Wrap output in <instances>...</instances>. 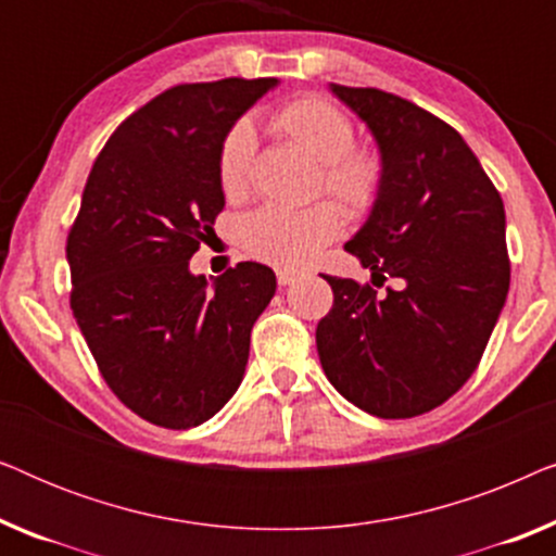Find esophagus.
Returning a JSON list of instances; mask_svg holds the SVG:
<instances>
[{
	"label": "esophagus",
	"mask_w": 556,
	"mask_h": 556,
	"mask_svg": "<svg viewBox=\"0 0 556 556\" xmlns=\"http://www.w3.org/2000/svg\"><path fill=\"white\" fill-rule=\"evenodd\" d=\"M278 283L280 286H291L295 278H299V270H291V268H278Z\"/></svg>",
	"instance_id": "1"
}]
</instances>
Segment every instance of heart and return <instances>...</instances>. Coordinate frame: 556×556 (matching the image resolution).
I'll use <instances>...</instances> for the list:
<instances>
[{
	"instance_id": "b5f03b06",
	"label": "heart",
	"mask_w": 556,
	"mask_h": 556,
	"mask_svg": "<svg viewBox=\"0 0 556 556\" xmlns=\"http://www.w3.org/2000/svg\"><path fill=\"white\" fill-rule=\"evenodd\" d=\"M273 131L286 136L316 162H321L324 192L349 215H367L384 189V162L375 149L354 147V124L344 111L321 98H295L273 113ZM255 154L253 126L240 121L225 136L217 159L219 187L227 197L248 189ZM341 215L337 204L316 202L308 207H263L240 219L238 235L248 253L283 268H301L318 250L337 238Z\"/></svg>"
}]
</instances>
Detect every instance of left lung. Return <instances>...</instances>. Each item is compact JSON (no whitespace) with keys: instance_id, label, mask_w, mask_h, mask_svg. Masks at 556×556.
<instances>
[{"instance_id":"left-lung-1","label":"left lung","mask_w":556,"mask_h":556,"mask_svg":"<svg viewBox=\"0 0 556 556\" xmlns=\"http://www.w3.org/2000/svg\"><path fill=\"white\" fill-rule=\"evenodd\" d=\"M329 90L367 124L384 189L344 245L371 283L324 276L333 306L318 321V359L364 413H430L473 375L506 303L504 202L445 121L377 88ZM387 277L401 288L379 294Z\"/></svg>"}]
</instances>
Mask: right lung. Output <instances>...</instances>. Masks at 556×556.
<instances>
[{
  "label": "right lung",
  "instance_id": "add662e5",
  "mask_svg": "<svg viewBox=\"0 0 556 556\" xmlns=\"http://www.w3.org/2000/svg\"><path fill=\"white\" fill-rule=\"evenodd\" d=\"M276 78H225L164 90L98 154L67 235L71 308L116 397L143 420L197 428L238 392L250 331L276 273L238 263L194 276L225 207L217 159L238 118Z\"/></svg>",
  "mask_w": 556,
  "mask_h": 556
}]
</instances>
